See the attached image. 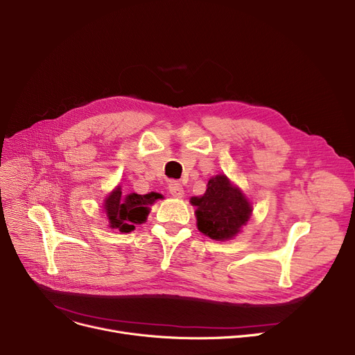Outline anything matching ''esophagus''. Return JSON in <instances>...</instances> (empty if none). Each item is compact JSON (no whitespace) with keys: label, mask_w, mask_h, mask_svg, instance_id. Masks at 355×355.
<instances>
[{"label":"esophagus","mask_w":355,"mask_h":355,"mask_svg":"<svg viewBox=\"0 0 355 355\" xmlns=\"http://www.w3.org/2000/svg\"><path fill=\"white\" fill-rule=\"evenodd\" d=\"M168 190H170V194L175 198H181L184 196V188L178 181H171L168 185Z\"/></svg>","instance_id":"esophagus-1"}]
</instances>
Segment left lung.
<instances>
[{"label": "left lung", "instance_id": "1", "mask_svg": "<svg viewBox=\"0 0 355 355\" xmlns=\"http://www.w3.org/2000/svg\"><path fill=\"white\" fill-rule=\"evenodd\" d=\"M191 204L197 207L198 230L217 241L235 237L252 211L247 198L239 188L231 185L225 175L212 177L205 194L193 197Z\"/></svg>", "mask_w": 355, "mask_h": 355}]
</instances>
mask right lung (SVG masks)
I'll return each instance as SVG.
<instances>
[{
	"label": "right lung",
	"mask_w": 355,
	"mask_h": 355,
	"mask_svg": "<svg viewBox=\"0 0 355 355\" xmlns=\"http://www.w3.org/2000/svg\"><path fill=\"white\" fill-rule=\"evenodd\" d=\"M159 197L161 196L155 193L146 196L132 193L124 197L120 188H116L104 204L110 227L116 228L120 232H131L135 228V224H141L147 220L150 212L148 205L154 204Z\"/></svg>",
	"instance_id": "obj_1"
}]
</instances>
